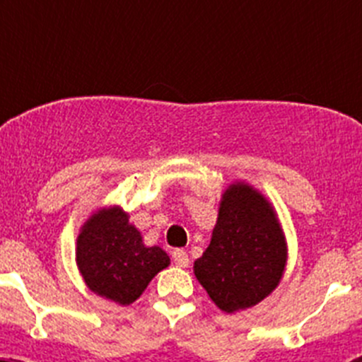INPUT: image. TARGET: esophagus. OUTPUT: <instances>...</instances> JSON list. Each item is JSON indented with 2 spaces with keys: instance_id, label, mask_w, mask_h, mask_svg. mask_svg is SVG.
Returning a JSON list of instances; mask_svg holds the SVG:
<instances>
[{
  "instance_id": "obj_1",
  "label": "esophagus",
  "mask_w": 362,
  "mask_h": 362,
  "mask_svg": "<svg viewBox=\"0 0 362 362\" xmlns=\"http://www.w3.org/2000/svg\"><path fill=\"white\" fill-rule=\"evenodd\" d=\"M173 262L177 266H180V268H187L189 266V255L187 252L182 250V249H177L173 250Z\"/></svg>"
}]
</instances>
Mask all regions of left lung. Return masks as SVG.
I'll return each mask as SVG.
<instances>
[{"instance_id": "obj_1", "label": "left lung", "mask_w": 362, "mask_h": 362, "mask_svg": "<svg viewBox=\"0 0 362 362\" xmlns=\"http://www.w3.org/2000/svg\"><path fill=\"white\" fill-rule=\"evenodd\" d=\"M286 242L269 203L245 184L224 192L211 242L194 275L224 312L249 308L279 286Z\"/></svg>"}]
</instances>
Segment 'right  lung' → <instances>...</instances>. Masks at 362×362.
<instances>
[{
	"instance_id": "right-lung-1",
	"label": "right lung",
	"mask_w": 362,
	"mask_h": 362,
	"mask_svg": "<svg viewBox=\"0 0 362 362\" xmlns=\"http://www.w3.org/2000/svg\"><path fill=\"white\" fill-rule=\"evenodd\" d=\"M76 264L90 291L129 305L170 264L159 247H145L126 211L107 208L94 214L76 240Z\"/></svg>"
}]
</instances>
